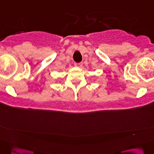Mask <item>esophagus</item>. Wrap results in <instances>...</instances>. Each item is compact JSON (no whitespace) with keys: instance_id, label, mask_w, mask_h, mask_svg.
Returning <instances> with one entry per match:
<instances>
[{"instance_id":"obj_1","label":"esophagus","mask_w":154,"mask_h":154,"mask_svg":"<svg viewBox=\"0 0 154 154\" xmlns=\"http://www.w3.org/2000/svg\"><path fill=\"white\" fill-rule=\"evenodd\" d=\"M83 63H75V66L78 67V68H82V67Z\"/></svg>"}]
</instances>
